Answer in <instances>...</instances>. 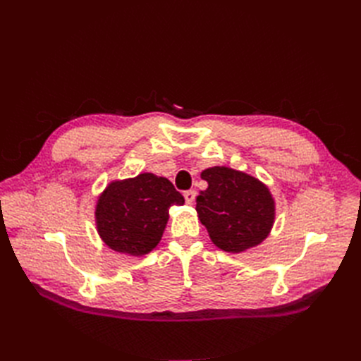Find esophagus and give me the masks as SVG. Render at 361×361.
Returning a JSON list of instances; mask_svg holds the SVG:
<instances>
[{"label":"esophagus","instance_id":"1","mask_svg":"<svg viewBox=\"0 0 361 361\" xmlns=\"http://www.w3.org/2000/svg\"><path fill=\"white\" fill-rule=\"evenodd\" d=\"M183 197H185V202H187V204H192L194 200H195V191L194 190H188L183 192Z\"/></svg>","mask_w":361,"mask_h":361}]
</instances>
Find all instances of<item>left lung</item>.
Listing matches in <instances>:
<instances>
[{
	"label": "left lung",
	"mask_w": 361,
	"mask_h": 361,
	"mask_svg": "<svg viewBox=\"0 0 361 361\" xmlns=\"http://www.w3.org/2000/svg\"><path fill=\"white\" fill-rule=\"evenodd\" d=\"M202 179L207 188L195 199V209L212 243L241 253L264 241L274 223V200L265 185L228 167L206 169Z\"/></svg>",
	"instance_id": "left-lung-1"
}]
</instances>
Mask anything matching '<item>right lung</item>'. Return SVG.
<instances>
[{
  "instance_id": "add662e5",
  "label": "right lung",
  "mask_w": 361,
  "mask_h": 361,
  "mask_svg": "<svg viewBox=\"0 0 361 361\" xmlns=\"http://www.w3.org/2000/svg\"><path fill=\"white\" fill-rule=\"evenodd\" d=\"M183 203L182 194L169 179L152 173L117 180L97 200V231L104 243L118 253L146 255L161 241L170 207Z\"/></svg>"
}]
</instances>
